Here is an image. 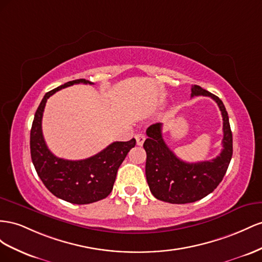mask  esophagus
<instances>
[{
	"instance_id": "obj_1",
	"label": "esophagus",
	"mask_w": 262,
	"mask_h": 262,
	"mask_svg": "<svg viewBox=\"0 0 262 262\" xmlns=\"http://www.w3.org/2000/svg\"><path fill=\"white\" fill-rule=\"evenodd\" d=\"M136 141H137V145L138 146H141L144 144V141H145V135L143 133H139V134H137L136 135Z\"/></svg>"
}]
</instances>
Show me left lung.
I'll return each instance as SVG.
<instances>
[{
  "instance_id": "1",
  "label": "left lung",
  "mask_w": 262,
  "mask_h": 262,
  "mask_svg": "<svg viewBox=\"0 0 262 262\" xmlns=\"http://www.w3.org/2000/svg\"><path fill=\"white\" fill-rule=\"evenodd\" d=\"M191 96H210L222 112L223 149L216 158L200 162H185L171 151L162 138V124L147 128L144 148L147 154L146 178L152 195L172 204L199 201L212 193L222 182L233 156V134L228 114L222 100L200 85H192Z\"/></svg>"
}]
</instances>
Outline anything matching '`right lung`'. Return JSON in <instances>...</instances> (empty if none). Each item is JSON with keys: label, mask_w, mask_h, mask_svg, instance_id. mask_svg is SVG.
I'll return each instance as SVG.
<instances>
[{"label": "right lung", "mask_w": 262, "mask_h": 262, "mask_svg": "<svg viewBox=\"0 0 262 262\" xmlns=\"http://www.w3.org/2000/svg\"><path fill=\"white\" fill-rule=\"evenodd\" d=\"M78 83L94 84L85 79L69 81L45 94L31 129V156L36 172L55 196L72 204H90L105 199L113 190L117 170L136 139L114 141L83 160H66L52 154L42 136L41 119L47 100L57 91Z\"/></svg>", "instance_id": "obj_1"}]
</instances>
